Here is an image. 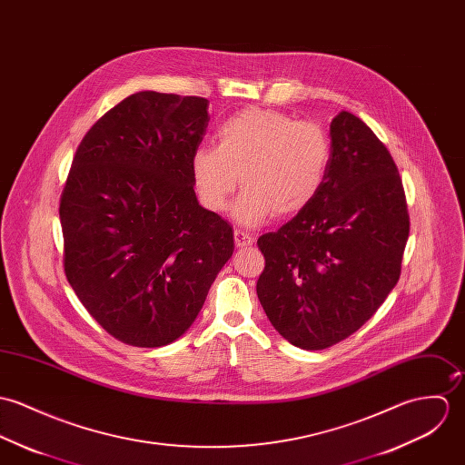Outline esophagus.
<instances>
[{
    "label": "esophagus",
    "instance_id": "1",
    "mask_svg": "<svg viewBox=\"0 0 465 465\" xmlns=\"http://www.w3.org/2000/svg\"><path fill=\"white\" fill-rule=\"evenodd\" d=\"M233 239H235V246L237 248H250L255 242V237L246 233V232H242V230H235L233 232Z\"/></svg>",
    "mask_w": 465,
    "mask_h": 465
}]
</instances>
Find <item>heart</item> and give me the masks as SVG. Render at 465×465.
I'll return each instance as SVG.
<instances>
[{"mask_svg":"<svg viewBox=\"0 0 465 465\" xmlns=\"http://www.w3.org/2000/svg\"><path fill=\"white\" fill-rule=\"evenodd\" d=\"M215 143L217 148H198L191 158L198 200L210 212H223L241 180L244 191L233 217L244 226L309 208L331 158L330 137L319 124L269 108H244L226 117Z\"/></svg>","mask_w":465,"mask_h":465,"instance_id":"1","label":"heart"}]
</instances>
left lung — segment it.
<instances>
[{"mask_svg": "<svg viewBox=\"0 0 465 465\" xmlns=\"http://www.w3.org/2000/svg\"><path fill=\"white\" fill-rule=\"evenodd\" d=\"M326 180L309 208L257 241L260 305L302 350H326L369 321L401 274L411 219L398 167L351 112L330 124Z\"/></svg>", "mask_w": 465, "mask_h": 465, "instance_id": "1", "label": "left lung"}]
</instances>
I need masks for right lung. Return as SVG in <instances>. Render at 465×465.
<instances>
[{"label":"right lung","instance_id":"1","mask_svg":"<svg viewBox=\"0 0 465 465\" xmlns=\"http://www.w3.org/2000/svg\"><path fill=\"white\" fill-rule=\"evenodd\" d=\"M208 100L143 91L85 134L60 196L64 271L87 312L124 344L182 337L233 255V230L198 203L191 158Z\"/></svg>","mask_w":465,"mask_h":465}]
</instances>
